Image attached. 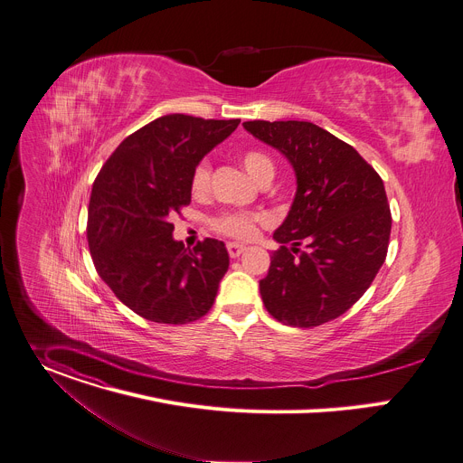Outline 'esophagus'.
Returning a JSON list of instances; mask_svg holds the SVG:
<instances>
[{
	"label": "esophagus",
	"instance_id": "34e87169",
	"mask_svg": "<svg viewBox=\"0 0 463 463\" xmlns=\"http://www.w3.org/2000/svg\"><path fill=\"white\" fill-rule=\"evenodd\" d=\"M227 250H229V257H231V259H236V257H240V255L243 253L245 247H243L241 243L229 241V243H227Z\"/></svg>",
	"mask_w": 463,
	"mask_h": 463
}]
</instances>
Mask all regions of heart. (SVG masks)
Listing matches in <instances>:
<instances>
[{
  "label": "heart",
  "mask_w": 463,
  "mask_h": 463,
  "mask_svg": "<svg viewBox=\"0 0 463 463\" xmlns=\"http://www.w3.org/2000/svg\"><path fill=\"white\" fill-rule=\"evenodd\" d=\"M241 164L245 167V172L255 181H259L264 174L273 172V162L260 151H247L241 156ZM208 181H210V165L206 160H203L194 170L192 183H190L192 192L194 194L206 192ZM260 223H264V218L259 214L234 213V214H223L222 218H218L214 222V229L225 236L234 238V240H250L257 234Z\"/></svg>",
  "instance_id": "obj_1"
}]
</instances>
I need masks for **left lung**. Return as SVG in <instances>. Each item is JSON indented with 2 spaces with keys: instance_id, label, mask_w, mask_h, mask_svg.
<instances>
[{
  "instance_id": "1",
  "label": "left lung",
  "mask_w": 463,
  "mask_h": 463,
  "mask_svg": "<svg viewBox=\"0 0 463 463\" xmlns=\"http://www.w3.org/2000/svg\"><path fill=\"white\" fill-rule=\"evenodd\" d=\"M243 128L280 151L298 179L289 213L273 232L280 249L260 280L264 307L301 328L335 319L386 260L392 214L384 183L353 146L310 121L255 119Z\"/></svg>"
}]
</instances>
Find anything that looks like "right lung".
<instances>
[{"label": "right lung", "mask_w": 463, "mask_h": 463, "mask_svg": "<svg viewBox=\"0 0 463 463\" xmlns=\"http://www.w3.org/2000/svg\"><path fill=\"white\" fill-rule=\"evenodd\" d=\"M240 119L167 114L125 138L103 164L89 204V247L114 296L138 316L184 325L214 305L229 269L223 241L194 250L174 240L172 216L192 199V175Z\"/></svg>", "instance_id": "right-lung-1"}]
</instances>
